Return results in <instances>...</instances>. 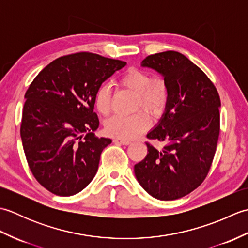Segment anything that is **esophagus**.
<instances>
[{
    "instance_id": "obj_1",
    "label": "esophagus",
    "mask_w": 248,
    "mask_h": 248,
    "mask_svg": "<svg viewBox=\"0 0 248 248\" xmlns=\"http://www.w3.org/2000/svg\"><path fill=\"white\" fill-rule=\"evenodd\" d=\"M113 141L115 144H118V145H129V144H131L130 140H121V139H115Z\"/></svg>"
}]
</instances>
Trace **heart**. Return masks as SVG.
<instances>
[{
    "label": "heart",
    "instance_id": "obj_1",
    "mask_svg": "<svg viewBox=\"0 0 248 248\" xmlns=\"http://www.w3.org/2000/svg\"><path fill=\"white\" fill-rule=\"evenodd\" d=\"M124 88L135 93L134 109L143 108L152 117H157L164 112L170 101V86L163 78H152L145 70L130 68L119 78ZM94 107L102 115H108L112 107V93L108 85H101L94 94ZM148 117L144 113L131 116L115 115L104 124L105 133L121 140H131L148 128Z\"/></svg>",
    "mask_w": 248,
    "mask_h": 248
}]
</instances>
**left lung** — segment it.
<instances>
[{
	"label": "left lung",
	"mask_w": 248,
	"mask_h": 248,
	"mask_svg": "<svg viewBox=\"0 0 248 248\" xmlns=\"http://www.w3.org/2000/svg\"><path fill=\"white\" fill-rule=\"evenodd\" d=\"M141 67L159 72L170 86V101L149 140L164 141L134 165L138 181L152 197L181 198L207 177L219 135V94L211 80L186 56L166 51L147 56Z\"/></svg>",
	"instance_id": "obj_1"
}]
</instances>
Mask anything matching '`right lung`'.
Here are the masks:
<instances>
[{"label":"right lung","mask_w":248,"mask_h":248,"mask_svg":"<svg viewBox=\"0 0 248 248\" xmlns=\"http://www.w3.org/2000/svg\"><path fill=\"white\" fill-rule=\"evenodd\" d=\"M125 64L80 52L50 62L31 83L20 134L31 173L49 192L71 196L96 176L112 140L93 133L99 127L94 94Z\"/></svg>","instance_id":"1"}]
</instances>
